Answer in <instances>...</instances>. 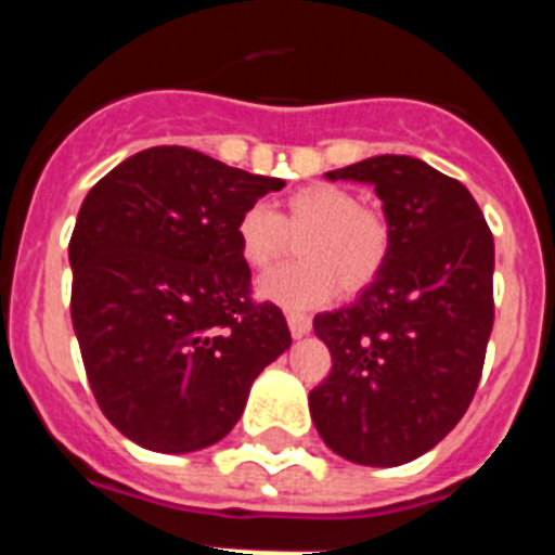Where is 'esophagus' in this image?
Instances as JSON below:
<instances>
[{"mask_svg":"<svg viewBox=\"0 0 555 555\" xmlns=\"http://www.w3.org/2000/svg\"><path fill=\"white\" fill-rule=\"evenodd\" d=\"M286 322H288V331H292L294 338H302V336H308V333H311V320H308L306 313L288 311Z\"/></svg>","mask_w":555,"mask_h":555,"instance_id":"esophagus-1","label":"esophagus"}]
</instances>
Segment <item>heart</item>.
Instances as JSON below:
<instances>
[{"label":"heart","instance_id":"1","mask_svg":"<svg viewBox=\"0 0 555 555\" xmlns=\"http://www.w3.org/2000/svg\"><path fill=\"white\" fill-rule=\"evenodd\" d=\"M244 263L267 272L292 253L300 263L278 269L258 283V297L286 308H313L333 300L338 283L356 294L375 281L389 258V222L361 208L352 191L331 183L297 189L283 199L281 217L267 205H249L235 224Z\"/></svg>","mask_w":555,"mask_h":555}]
</instances>
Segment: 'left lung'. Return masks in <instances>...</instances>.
<instances>
[{"label": "left lung", "instance_id": "1", "mask_svg": "<svg viewBox=\"0 0 555 555\" xmlns=\"http://www.w3.org/2000/svg\"><path fill=\"white\" fill-rule=\"evenodd\" d=\"M327 180L370 183L389 222V258L350 306L313 317L333 356L308 395L327 448L364 467H400L442 442L478 389L494 322V242L459 180L409 155H375Z\"/></svg>", "mask_w": 555, "mask_h": 555}]
</instances>
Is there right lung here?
I'll list each match as a JSON object with an SVG mask.
<instances>
[{"label":"right lung","mask_w":555,"mask_h":555,"mask_svg":"<svg viewBox=\"0 0 555 555\" xmlns=\"http://www.w3.org/2000/svg\"><path fill=\"white\" fill-rule=\"evenodd\" d=\"M283 180L152 146L82 199L68 242L72 325L102 414L155 453L233 430L253 380L292 347L281 308L249 300L235 224Z\"/></svg>","instance_id":"add662e5"}]
</instances>
